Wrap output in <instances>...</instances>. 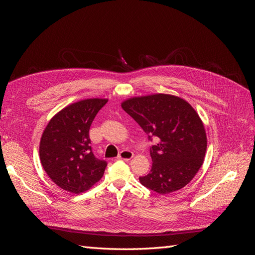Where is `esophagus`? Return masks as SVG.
Segmentation results:
<instances>
[{"instance_id": "34e87169", "label": "esophagus", "mask_w": 255, "mask_h": 255, "mask_svg": "<svg viewBox=\"0 0 255 255\" xmlns=\"http://www.w3.org/2000/svg\"><path fill=\"white\" fill-rule=\"evenodd\" d=\"M133 156H134L133 152L125 150V151H121V152H120L118 158H119V159H123V160H129Z\"/></svg>"}]
</instances>
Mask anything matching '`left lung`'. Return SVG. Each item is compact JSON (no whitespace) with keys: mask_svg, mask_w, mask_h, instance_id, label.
Wrapping results in <instances>:
<instances>
[{"mask_svg":"<svg viewBox=\"0 0 255 255\" xmlns=\"http://www.w3.org/2000/svg\"><path fill=\"white\" fill-rule=\"evenodd\" d=\"M121 107L149 139L157 140L150 150L151 171L139 177L140 183L160 195L186 186L201 168L207 146L203 122L194 107L166 94L129 98Z\"/></svg>","mask_w":255,"mask_h":255,"instance_id":"obj_1","label":"left lung"}]
</instances>
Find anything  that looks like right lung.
<instances>
[{
	"instance_id": "add662e5",
	"label": "right lung",
	"mask_w": 255,
	"mask_h": 255,
	"mask_svg": "<svg viewBox=\"0 0 255 255\" xmlns=\"http://www.w3.org/2000/svg\"><path fill=\"white\" fill-rule=\"evenodd\" d=\"M109 99H85L59 111L45 127L39 144L41 165L58 187L81 194L101 180L107 163L91 151L89 128Z\"/></svg>"
}]
</instances>
